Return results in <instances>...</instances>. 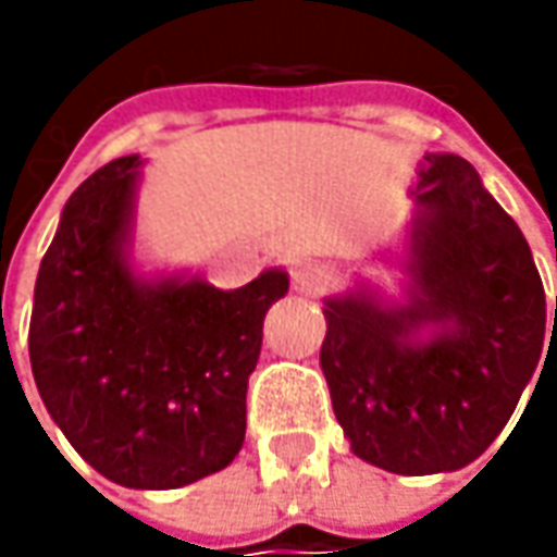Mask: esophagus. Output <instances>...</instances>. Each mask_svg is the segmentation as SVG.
Returning <instances> with one entry per match:
<instances>
[{"instance_id":"34e87169","label":"esophagus","mask_w":557,"mask_h":557,"mask_svg":"<svg viewBox=\"0 0 557 557\" xmlns=\"http://www.w3.org/2000/svg\"><path fill=\"white\" fill-rule=\"evenodd\" d=\"M290 285L300 294H322L329 288V269L319 263H297L290 269Z\"/></svg>"}]
</instances>
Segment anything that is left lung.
<instances>
[{
	"instance_id": "1",
	"label": "left lung",
	"mask_w": 557,
	"mask_h": 557,
	"mask_svg": "<svg viewBox=\"0 0 557 557\" xmlns=\"http://www.w3.org/2000/svg\"><path fill=\"white\" fill-rule=\"evenodd\" d=\"M416 203V304L381 310L369 297H334L319 354L354 453L394 474L478 459L508 424L546 341V290L530 245L478 170L459 154H428ZM424 321L444 329L428 345L409 342ZM555 329L557 297L552 337Z\"/></svg>"
}]
</instances>
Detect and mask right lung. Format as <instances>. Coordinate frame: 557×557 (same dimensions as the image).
Listing matches in <instances>:
<instances>
[{"label":"right lung","instance_id":"1","mask_svg":"<svg viewBox=\"0 0 557 557\" xmlns=\"http://www.w3.org/2000/svg\"><path fill=\"white\" fill-rule=\"evenodd\" d=\"M139 166V154L117 158L71 195L36 275L30 366L49 416L98 474L176 490L238 456L247 377L288 275L269 269L238 290L136 278L123 242Z\"/></svg>","mask_w":557,"mask_h":557}]
</instances>
